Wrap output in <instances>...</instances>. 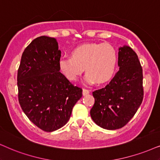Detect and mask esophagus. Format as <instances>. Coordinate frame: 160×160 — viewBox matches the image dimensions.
I'll return each mask as SVG.
<instances>
[{"label":"esophagus","mask_w":160,"mask_h":160,"mask_svg":"<svg viewBox=\"0 0 160 160\" xmlns=\"http://www.w3.org/2000/svg\"><path fill=\"white\" fill-rule=\"evenodd\" d=\"M89 94V90L88 89H86V88H83V90H82V94H83V96H86V95Z\"/></svg>","instance_id":"esophagus-1"}]
</instances>
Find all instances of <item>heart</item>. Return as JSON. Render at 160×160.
I'll list each match as a JSON object with an SVG mask.
<instances>
[{
    "label": "heart",
    "mask_w": 160,
    "mask_h": 160,
    "mask_svg": "<svg viewBox=\"0 0 160 160\" xmlns=\"http://www.w3.org/2000/svg\"><path fill=\"white\" fill-rule=\"evenodd\" d=\"M117 62V53L108 43H85L74 48L72 57H62L59 60L61 72L74 81L86 72L85 80L88 83H103L114 74Z\"/></svg>",
    "instance_id": "heart-1"
}]
</instances>
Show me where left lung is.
I'll list each match as a JSON object with an SVG mask.
<instances>
[{
	"label": "left lung",
	"instance_id": "left-lung-1",
	"mask_svg": "<svg viewBox=\"0 0 160 160\" xmlns=\"http://www.w3.org/2000/svg\"><path fill=\"white\" fill-rule=\"evenodd\" d=\"M120 70L104 88L92 92L95 102L90 111L101 128H122L134 116L143 100L142 68L137 54L129 46L119 48Z\"/></svg>",
	"mask_w": 160,
	"mask_h": 160
}]
</instances>
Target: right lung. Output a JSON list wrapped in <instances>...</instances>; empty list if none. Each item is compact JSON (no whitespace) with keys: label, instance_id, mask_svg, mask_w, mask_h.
I'll return each instance as SVG.
<instances>
[{"label":"right lung","instance_id":"1","mask_svg":"<svg viewBox=\"0 0 160 160\" xmlns=\"http://www.w3.org/2000/svg\"><path fill=\"white\" fill-rule=\"evenodd\" d=\"M55 38L40 36L24 50L18 71V100L25 114L46 132L62 128L82 90L60 72Z\"/></svg>","mask_w":160,"mask_h":160}]
</instances>
